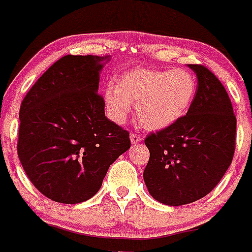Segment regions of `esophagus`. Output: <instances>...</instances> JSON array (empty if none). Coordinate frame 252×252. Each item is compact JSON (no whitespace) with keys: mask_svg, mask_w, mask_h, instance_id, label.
I'll list each match as a JSON object with an SVG mask.
<instances>
[{"mask_svg":"<svg viewBox=\"0 0 252 252\" xmlns=\"http://www.w3.org/2000/svg\"><path fill=\"white\" fill-rule=\"evenodd\" d=\"M130 141L133 145L139 144L141 141V136L139 134H130Z\"/></svg>","mask_w":252,"mask_h":252,"instance_id":"1","label":"esophagus"}]
</instances>
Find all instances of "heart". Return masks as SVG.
Masks as SVG:
<instances>
[{"mask_svg": "<svg viewBox=\"0 0 252 252\" xmlns=\"http://www.w3.org/2000/svg\"><path fill=\"white\" fill-rule=\"evenodd\" d=\"M196 95V80L185 69L130 70L106 89L105 101L112 118L126 119L136 105L139 123L149 130H162L178 123Z\"/></svg>", "mask_w": 252, "mask_h": 252, "instance_id": "obj_1", "label": "heart"}]
</instances>
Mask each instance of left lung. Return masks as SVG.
<instances>
[{"label": "left lung", "mask_w": 252, "mask_h": 252, "mask_svg": "<svg viewBox=\"0 0 252 252\" xmlns=\"http://www.w3.org/2000/svg\"><path fill=\"white\" fill-rule=\"evenodd\" d=\"M197 78L196 95L178 123L145 139L150 159L144 180L150 195L168 206L197 201L215 189L233 161L236 118L218 78L188 64Z\"/></svg>", "instance_id": "obj_1"}]
</instances>
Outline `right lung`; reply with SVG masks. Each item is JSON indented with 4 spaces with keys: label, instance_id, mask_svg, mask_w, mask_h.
<instances>
[{
    "label": "right lung",
    "instance_id": "add662e5",
    "mask_svg": "<svg viewBox=\"0 0 252 252\" xmlns=\"http://www.w3.org/2000/svg\"><path fill=\"white\" fill-rule=\"evenodd\" d=\"M110 58L64 56L20 105L18 157L34 187L56 202L91 199L111 164L130 147L129 133L105 116L97 94Z\"/></svg>",
    "mask_w": 252,
    "mask_h": 252
}]
</instances>
